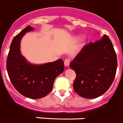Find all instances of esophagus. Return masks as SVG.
I'll use <instances>...</instances> for the list:
<instances>
[{"mask_svg": "<svg viewBox=\"0 0 123 123\" xmlns=\"http://www.w3.org/2000/svg\"><path fill=\"white\" fill-rule=\"evenodd\" d=\"M69 63H70V61L69 59H65V61H64V65L66 67H69Z\"/></svg>", "mask_w": 123, "mask_h": 123, "instance_id": "34e87169", "label": "esophagus"}]
</instances>
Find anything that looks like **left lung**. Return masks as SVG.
Wrapping results in <instances>:
<instances>
[{"instance_id":"obj_1","label":"left lung","mask_w":123,"mask_h":123,"mask_svg":"<svg viewBox=\"0 0 123 123\" xmlns=\"http://www.w3.org/2000/svg\"><path fill=\"white\" fill-rule=\"evenodd\" d=\"M70 68L76 73L73 89L80 96L91 99L104 94L113 82L117 68L116 53L108 36L86 44Z\"/></svg>"}]
</instances>
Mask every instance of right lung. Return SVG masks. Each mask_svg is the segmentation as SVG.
<instances>
[{
	"label": "right lung",
	"instance_id": "add662e5",
	"mask_svg": "<svg viewBox=\"0 0 123 123\" xmlns=\"http://www.w3.org/2000/svg\"><path fill=\"white\" fill-rule=\"evenodd\" d=\"M33 30L32 27L27 26L13 38L6 69L12 84L21 94L38 99L52 91L55 79L64 70V63L62 59L41 65H34L26 60L20 52V43L25 34Z\"/></svg>",
	"mask_w": 123,
	"mask_h": 123
}]
</instances>
